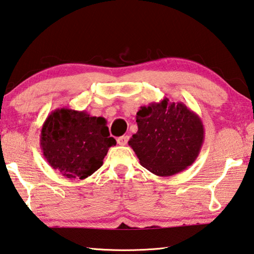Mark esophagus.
<instances>
[{
    "instance_id": "esophagus-1",
    "label": "esophagus",
    "mask_w": 254,
    "mask_h": 254,
    "mask_svg": "<svg viewBox=\"0 0 254 254\" xmlns=\"http://www.w3.org/2000/svg\"><path fill=\"white\" fill-rule=\"evenodd\" d=\"M118 143L120 145H127V141H128V136L127 135H123V136H120L118 137Z\"/></svg>"
}]
</instances>
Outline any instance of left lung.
<instances>
[{
	"mask_svg": "<svg viewBox=\"0 0 254 254\" xmlns=\"http://www.w3.org/2000/svg\"><path fill=\"white\" fill-rule=\"evenodd\" d=\"M137 132L128 145L141 166L160 177H169L192 165L200 152L205 131L200 118L182 102L165 97L141 106Z\"/></svg>",
	"mask_w": 254,
	"mask_h": 254,
	"instance_id": "left-lung-1",
	"label": "left lung"
}]
</instances>
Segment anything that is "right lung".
Returning <instances> with one entry per match:
<instances>
[{
	"instance_id": "right-lung-1",
	"label": "right lung",
	"mask_w": 254,
	"mask_h": 254,
	"mask_svg": "<svg viewBox=\"0 0 254 254\" xmlns=\"http://www.w3.org/2000/svg\"><path fill=\"white\" fill-rule=\"evenodd\" d=\"M117 144L110 136L106 120L91 117L85 111L57 109L41 128L40 147L54 169L69 179H85L103 165L110 147Z\"/></svg>"
}]
</instances>
